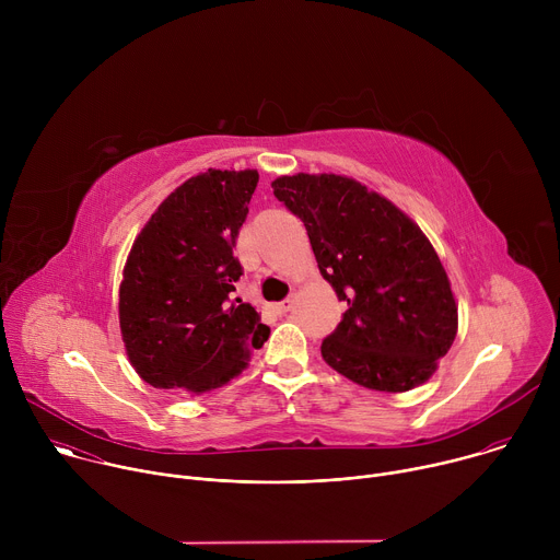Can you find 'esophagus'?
<instances>
[{
    "label": "esophagus",
    "instance_id": "1",
    "mask_svg": "<svg viewBox=\"0 0 560 560\" xmlns=\"http://www.w3.org/2000/svg\"><path fill=\"white\" fill-rule=\"evenodd\" d=\"M292 305H294V299L290 296V299H285V301L277 303V305H275V312H277V314H288V312L292 310Z\"/></svg>",
    "mask_w": 560,
    "mask_h": 560
}]
</instances>
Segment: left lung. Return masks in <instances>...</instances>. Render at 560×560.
Listing matches in <instances>:
<instances>
[{
    "label": "left lung",
    "instance_id": "obj_1",
    "mask_svg": "<svg viewBox=\"0 0 560 560\" xmlns=\"http://www.w3.org/2000/svg\"><path fill=\"white\" fill-rule=\"evenodd\" d=\"M272 188L303 221L324 279L348 301L322 343L324 361L378 392L425 383L454 343L458 307L421 228L350 177L299 173Z\"/></svg>",
    "mask_w": 560,
    "mask_h": 560
}]
</instances>
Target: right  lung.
Instances as JSON below:
<instances>
[{
  "instance_id": "1",
  "label": "right lung",
  "mask_w": 560,
  "mask_h": 560,
  "mask_svg": "<svg viewBox=\"0 0 560 560\" xmlns=\"http://www.w3.org/2000/svg\"><path fill=\"white\" fill-rule=\"evenodd\" d=\"M257 171H214L184 182L137 234L119 285V328L135 372L159 389L201 394L234 378L270 328L234 299L232 257Z\"/></svg>"
}]
</instances>
